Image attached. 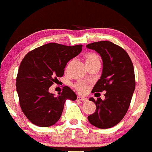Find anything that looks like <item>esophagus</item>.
I'll list each match as a JSON object with an SVG mask.
<instances>
[{
  "label": "esophagus",
  "instance_id": "34e87169",
  "mask_svg": "<svg viewBox=\"0 0 152 152\" xmlns=\"http://www.w3.org/2000/svg\"><path fill=\"white\" fill-rule=\"evenodd\" d=\"M77 100L82 101V102H86V101H88V99L87 98H86V97H83V96H77Z\"/></svg>",
  "mask_w": 152,
  "mask_h": 152
}]
</instances>
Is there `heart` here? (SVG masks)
I'll use <instances>...</instances> for the list:
<instances>
[{"label": "heart", "instance_id": "heart-1", "mask_svg": "<svg viewBox=\"0 0 152 152\" xmlns=\"http://www.w3.org/2000/svg\"><path fill=\"white\" fill-rule=\"evenodd\" d=\"M85 60H86V63H94V62H99L100 63L101 60H100V57H99V55H97L96 53H87L85 57ZM75 88L77 89L78 92H86V86L84 83H77V84H75Z\"/></svg>", "mask_w": 152, "mask_h": 152}]
</instances>
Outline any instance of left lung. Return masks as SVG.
I'll return each mask as SVG.
<instances>
[{
  "mask_svg": "<svg viewBox=\"0 0 152 152\" xmlns=\"http://www.w3.org/2000/svg\"><path fill=\"white\" fill-rule=\"evenodd\" d=\"M86 48L99 53L103 62L102 76L92 92L106 91L104 100L89 99L96 110L88 120L96 128H112L120 122L129 108L135 89L134 66L128 53L111 42L90 43Z\"/></svg>",
  "mask_w": 152,
  "mask_h": 152,
  "instance_id": "left-lung-1",
  "label": "left lung"
}]
</instances>
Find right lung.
Listing matches in <instances>:
<instances>
[{"label": "right lung", "mask_w": 152, "mask_h": 152, "mask_svg": "<svg viewBox=\"0 0 152 152\" xmlns=\"http://www.w3.org/2000/svg\"><path fill=\"white\" fill-rule=\"evenodd\" d=\"M82 50V45L67 46L48 43L26 54L18 69L16 91L24 115L39 127H50L60 119L67 99L77 95L69 87L55 96L49 87L64 74L67 63Z\"/></svg>", "instance_id": "right-lung-1"}]
</instances>
